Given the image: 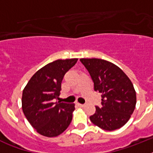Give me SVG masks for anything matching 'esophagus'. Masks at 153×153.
Returning <instances> with one entry per match:
<instances>
[{"instance_id":"1","label":"esophagus","mask_w":153,"mask_h":153,"mask_svg":"<svg viewBox=\"0 0 153 153\" xmlns=\"http://www.w3.org/2000/svg\"><path fill=\"white\" fill-rule=\"evenodd\" d=\"M76 104H77V105H79V107H84V106H85V105L81 104V103H79V102H77Z\"/></svg>"}]
</instances>
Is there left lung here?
<instances>
[{"label": "left lung", "mask_w": 153, "mask_h": 153, "mask_svg": "<svg viewBox=\"0 0 153 153\" xmlns=\"http://www.w3.org/2000/svg\"><path fill=\"white\" fill-rule=\"evenodd\" d=\"M91 74L94 91L102 94V106L90 117L92 123L107 131L121 128L135 109L137 95L132 82L117 65L101 59H81Z\"/></svg>", "instance_id": "1"}]
</instances>
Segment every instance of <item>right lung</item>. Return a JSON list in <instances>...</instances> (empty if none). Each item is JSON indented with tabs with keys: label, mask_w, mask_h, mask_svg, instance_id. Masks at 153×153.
Masks as SVG:
<instances>
[{
	"label": "right lung",
	"mask_w": 153,
	"mask_h": 153,
	"mask_svg": "<svg viewBox=\"0 0 153 153\" xmlns=\"http://www.w3.org/2000/svg\"><path fill=\"white\" fill-rule=\"evenodd\" d=\"M78 59H58L37 71L22 94V109L31 126L40 135L55 137L63 133L72 121L74 104L54 102L59 98L64 74Z\"/></svg>",
	"instance_id": "1"
}]
</instances>
